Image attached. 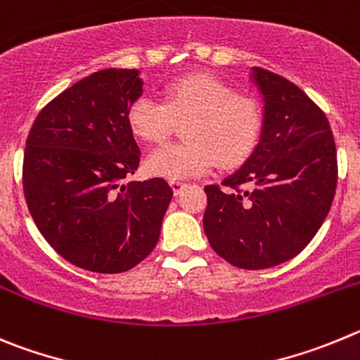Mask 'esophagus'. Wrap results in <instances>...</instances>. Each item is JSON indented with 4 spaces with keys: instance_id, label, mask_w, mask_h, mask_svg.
Listing matches in <instances>:
<instances>
[{
    "instance_id": "obj_1",
    "label": "esophagus",
    "mask_w": 360,
    "mask_h": 360,
    "mask_svg": "<svg viewBox=\"0 0 360 360\" xmlns=\"http://www.w3.org/2000/svg\"><path fill=\"white\" fill-rule=\"evenodd\" d=\"M188 184L186 183H183V181H170V188H172L174 190V193H176V195H179L181 192H183L184 188H186Z\"/></svg>"
}]
</instances>
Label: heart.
<instances>
[{
    "mask_svg": "<svg viewBox=\"0 0 360 360\" xmlns=\"http://www.w3.org/2000/svg\"><path fill=\"white\" fill-rule=\"evenodd\" d=\"M177 122L188 120L184 143L156 148L147 158L148 174L183 181L208 174L217 165L235 167L248 160L262 134V109L229 84L208 75H188L167 87L165 102L141 95L129 105L127 124L140 140L160 143Z\"/></svg>",
    "mask_w": 360,
    "mask_h": 360,
    "instance_id": "b5f03b06",
    "label": "heart"
}]
</instances>
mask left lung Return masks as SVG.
Instances as JSON below:
<instances>
[{
	"mask_svg": "<svg viewBox=\"0 0 360 360\" xmlns=\"http://www.w3.org/2000/svg\"><path fill=\"white\" fill-rule=\"evenodd\" d=\"M251 82L264 100L262 134L226 188H204V233L235 267L290 260L321 228L338 186V152L325 112L296 84L262 68Z\"/></svg>",
	"mask_w": 360,
	"mask_h": 360,
	"instance_id": "left-lung-1",
	"label": "left lung"
}]
</instances>
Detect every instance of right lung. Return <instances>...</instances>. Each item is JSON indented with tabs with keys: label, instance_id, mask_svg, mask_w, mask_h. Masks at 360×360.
I'll list each match as a JSON object with an SVG mask.
<instances>
[{
	"label": "right lung",
	"instance_id": "1",
	"mask_svg": "<svg viewBox=\"0 0 360 360\" xmlns=\"http://www.w3.org/2000/svg\"><path fill=\"white\" fill-rule=\"evenodd\" d=\"M141 95L138 70H100L51 100L28 134V210L48 244L91 273H125L145 260L174 195L161 177L125 183L141 158L127 124Z\"/></svg>",
	"mask_w": 360,
	"mask_h": 360
}]
</instances>
